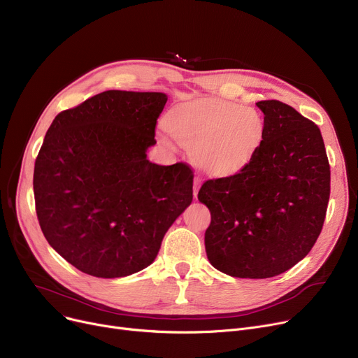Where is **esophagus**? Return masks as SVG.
Instances as JSON below:
<instances>
[{"label":"esophagus","mask_w":358,"mask_h":358,"mask_svg":"<svg viewBox=\"0 0 358 358\" xmlns=\"http://www.w3.org/2000/svg\"><path fill=\"white\" fill-rule=\"evenodd\" d=\"M200 182H201L200 177H196L194 181H193V193H194L196 197H197V193H199V189H200Z\"/></svg>","instance_id":"obj_1"}]
</instances>
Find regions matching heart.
<instances>
[{
	"instance_id": "b5f03b06",
	"label": "heart",
	"mask_w": 358,
	"mask_h": 358,
	"mask_svg": "<svg viewBox=\"0 0 358 358\" xmlns=\"http://www.w3.org/2000/svg\"><path fill=\"white\" fill-rule=\"evenodd\" d=\"M165 129L213 176L238 173L257 154L266 123L252 107L220 99H199L174 107Z\"/></svg>"
}]
</instances>
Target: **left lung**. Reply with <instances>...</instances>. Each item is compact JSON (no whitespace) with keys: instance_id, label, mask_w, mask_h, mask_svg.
I'll list each match as a JSON object with an SVG mask.
<instances>
[{"instance_id":"left-lung-1","label":"left lung","mask_w":358,"mask_h":358,"mask_svg":"<svg viewBox=\"0 0 358 358\" xmlns=\"http://www.w3.org/2000/svg\"><path fill=\"white\" fill-rule=\"evenodd\" d=\"M264 138L239 173L208 180L206 254L219 271L268 278L303 259L322 231L331 171L319 127L278 100L258 101Z\"/></svg>"}]
</instances>
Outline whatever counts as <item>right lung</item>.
I'll return each instance as SVG.
<instances>
[{
	"instance_id": "add662e5",
	"label": "right lung",
	"mask_w": 358,
	"mask_h": 358,
	"mask_svg": "<svg viewBox=\"0 0 358 358\" xmlns=\"http://www.w3.org/2000/svg\"><path fill=\"white\" fill-rule=\"evenodd\" d=\"M164 92L108 90L61 111L34 162L36 213L49 245L101 278L152 264L193 200L192 168L146 159Z\"/></svg>"
}]
</instances>
